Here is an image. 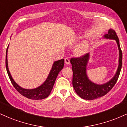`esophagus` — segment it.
I'll return each mask as SVG.
<instances>
[{
    "instance_id": "obj_1",
    "label": "esophagus",
    "mask_w": 127,
    "mask_h": 127,
    "mask_svg": "<svg viewBox=\"0 0 127 127\" xmlns=\"http://www.w3.org/2000/svg\"><path fill=\"white\" fill-rule=\"evenodd\" d=\"M64 62H65V64H66L67 65L69 64H70V60L68 59V58H65L64 59Z\"/></svg>"
}]
</instances>
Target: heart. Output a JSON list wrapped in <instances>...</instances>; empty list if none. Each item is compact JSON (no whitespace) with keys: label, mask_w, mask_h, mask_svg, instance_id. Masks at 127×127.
I'll return each mask as SVG.
<instances>
[{"label":"heart","mask_w":127,"mask_h":127,"mask_svg":"<svg viewBox=\"0 0 127 127\" xmlns=\"http://www.w3.org/2000/svg\"><path fill=\"white\" fill-rule=\"evenodd\" d=\"M89 48V45L88 42H82L80 44H79L74 50V53L76 55L78 56H82L85 54L88 51Z\"/></svg>","instance_id":"heart-1"}]
</instances>
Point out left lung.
<instances>
[{"mask_svg":"<svg viewBox=\"0 0 127 127\" xmlns=\"http://www.w3.org/2000/svg\"><path fill=\"white\" fill-rule=\"evenodd\" d=\"M103 38L115 40L119 50L118 67L115 76L109 82L102 85H98L92 82L88 78L86 68L89 60V53L84 55L82 57L72 58L70 60L73 70V88L76 94L81 98L85 100H94L107 94L117 83L120 76L122 67L123 53L120 48L118 37L115 31L110 29L107 34L104 35Z\"/></svg>","mask_w":127,"mask_h":127,"instance_id":"left-lung-1","label":"left lung"}]
</instances>
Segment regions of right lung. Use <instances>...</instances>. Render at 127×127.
Here are the masks:
<instances>
[{
  "label": "right lung",
  "mask_w": 127,
  "mask_h": 127,
  "mask_svg": "<svg viewBox=\"0 0 127 127\" xmlns=\"http://www.w3.org/2000/svg\"><path fill=\"white\" fill-rule=\"evenodd\" d=\"M7 49H8V47H7L6 54V68L9 77L12 85L16 89V91L24 96L30 99H33V100H40V99H45L47 97H48L49 95L51 93V90L53 89V86H54L55 81L56 80L58 74H59L60 71L63 68L64 64V60L62 59L54 62L46 80L41 86L35 89H24L19 86L12 78L8 68L7 56Z\"/></svg>",
  "instance_id": "1"
}]
</instances>
